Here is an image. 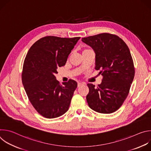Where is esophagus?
<instances>
[{"instance_id": "esophagus-1", "label": "esophagus", "mask_w": 151, "mask_h": 151, "mask_svg": "<svg viewBox=\"0 0 151 151\" xmlns=\"http://www.w3.org/2000/svg\"><path fill=\"white\" fill-rule=\"evenodd\" d=\"M83 84L82 83H81V82H78V87L79 88V87H80L81 86H82V85H83Z\"/></svg>"}]
</instances>
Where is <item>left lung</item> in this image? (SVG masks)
<instances>
[{"label":"left lung","instance_id":"8db88e82","mask_svg":"<svg viewBox=\"0 0 151 151\" xmlns=\"http://www.w3.org/2000/svg\"><path fill=\"white\" fill-rule=\"evenodd\" d=\"M96 54V67L103 76L101 84L95 87L88 83L87 101L93 111L111 114L123 104L130 91L135 69L128 46L118 36L103 33L82 38Z\"/></svg>","mask_w":151,"mask_h":151}]
</instances>
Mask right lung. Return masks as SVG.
Returning <instances> with one entry per match:
<instances>
[{
  "instance_id": "add662e5",
  "label": "right lung",
  "mask_w": 151,
  "mask_h": 151,
  "mask_svg": "<svg viewBox=\"0 0 151 151\" xmlns=\"http://www.w3.org/2000/svg\"><path fill=\"white\" fill-rule=\"evenodd\" d=\"M80 37L48 36L37 40L25 58L22 82L34 108L42 116L55 118L69 109L77 82L72 79L61 85L57 69L65 65Z\"/></svg>"
}]
</instances>
